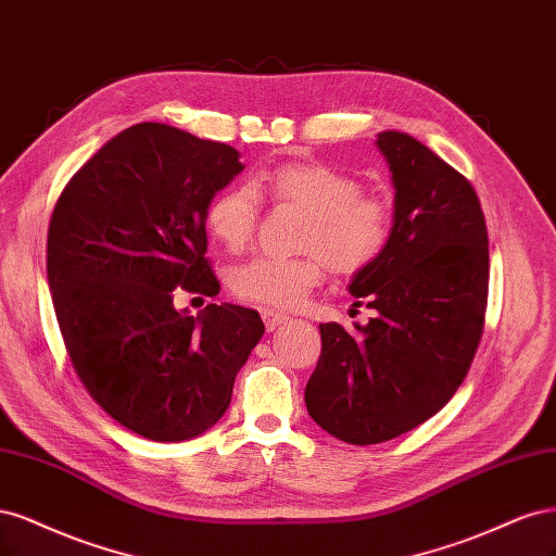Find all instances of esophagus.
I'll list each match as a JSON object with an SVG mask.
<instances>
[{"label":"esophagus","mask_w":556,"mask_h":556,"mask_svg":"<svg viewBox=\"0 0 556 556\" xmlns=\"http://www.w3.org/2000/svg\"><path fill=\"white\" fill-rule=\"evenodd\" d=\"M261 316H263V320H265V328H267V332H273L275 328H279L283 320H286V314H281V312H275V309H263L261 312Z\"/></svg>","instance_id":"esophagus-1"}]
</instances>
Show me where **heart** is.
<instances>
[{
  "label": "heart",
  "mask_w": 556,
  "mask_h": 556,
  "mask_svg": "<svg viewBox=\"0 0 556 556\" xmlns=\"http://www.w3.org/2000/svg\"><path fill=\"white\" fill-rule=\"evenodd\" d=\"M256 190L275 203L307 214L300 258L258 256L230 273V289L247 302L291 309L324 281V263L339 277L365 273L386 252L392 212L386 201L363 193L357 177L318 161H293L261 175ZM261 201L254 189L230 187L212 195L205 226L228 252L240 254L254 240Z\"/></svg>",
  "instance_id": "heart-1"
}]
</instances>
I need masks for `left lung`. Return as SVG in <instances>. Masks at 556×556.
<instances>
[{"instance_id": "left-lung-1", "label": "left lung", "mask_w": 556, "mask_h": 556, "mask_svg": "<svg viewBox=\"0 0 556 556\" xmlns=\"http://www.w3.org/2000/svg\"><path fill=\"white\" fill-rule=\"evenodd\" d=\"M395 212L383 256L355 275V307L376 316L346 332L320 324L304 390L316 425L339 441L395 439L451 402L480 344L488 309V226L471 182L427 146L381 131Z\"/></svg>"}]
</instances>
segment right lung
<instances>
[{
	"instance_id": "obj_1",
	"label": "right lung",
	"mask_w": 556,
	"mask_h": 556,
	"mask_svg": "<svg viewBox=\"0 0 556 556\" xmlns=\"http://www.w3.org/2000/svg\"><path fill=\"white\" fill-rule=\"evenodd\" d=\"M240 152L159 122L124 129L71 177L48 226L52 307L92 400L150 441L217 422L265 332L258 312H177V291L217 295L205 210L242 173Z\"/></svg>"
}]
</instances>
